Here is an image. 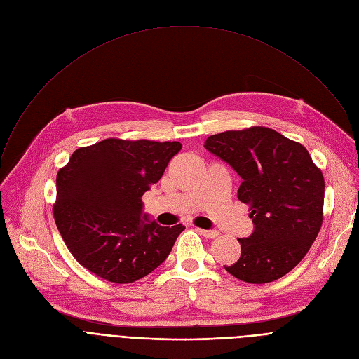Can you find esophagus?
Returning a JSON list of instances; mask_svg holds the SVG:
<instances>
[{"label": "esophagus", "mask_w": 359, "mask_h": 359, "mask_svg": "<svg viewBox=\"0 0 359 359\" xmlns=\"http://www.w3.org/2000/svg\"><path fill=\"white\" fill-rule=\"evenodd\" d=\"M196 231H198L199 234H202L203 237H206V238H215V237L219 236V233H218L217 230H202V229H196Z\"/></svg>", "instance_id": "obj_1"}]
</instances>
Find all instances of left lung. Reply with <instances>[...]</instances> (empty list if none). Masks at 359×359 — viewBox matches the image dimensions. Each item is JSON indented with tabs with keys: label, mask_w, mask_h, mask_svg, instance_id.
<instances>
[{
	"label": "left lung",
	"mask_w": 359,
	"mask_h": 359,
	"mask_svg": "<svg viewBox=\"0 0 359 359\" xmlns=\"http://www.w3.org/2000/svg\"><path fill=\"white\" fill-rule=\"evenodd\" d=\"M206 149L229 163L250 206L255 230L238 238L241 255L225 271L249 284H266L294 269L323 222L325 179L309 151L279 132L253 126L206 138Z\"/></svg>",
	"instance_id": "8db88e82"
}]
</instances>
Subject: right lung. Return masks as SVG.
I'll return each mask as SVG.
<instances>
[{
  "mask_svg": "<svg viewBox=\"0 0 359 359\" xmlns=\"http://www.w3.org/2000/svg\"><path fill=\"white\" fill-rule=\"evenodd\" d=\"M180 149L177 141L107 138L74 151L56 176L53 217L80 265L130 284L167 259L184 227L151 221L141 198Z\"/></svg>",
  "mask_w": 359,
  "mask_h": 359,
  "instance_id": "add662e5",
  "label": "right lung"
}]
</instances>
